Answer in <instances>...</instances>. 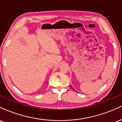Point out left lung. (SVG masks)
Returning <instances> with one entry per match:
<instances>
[{"instance_id":"1","label":"left lung","mask_w":122,"mask_h":122,"mask_svg":"<svg viewBox=\"0 0 122 122\" xmlns=\"http://www.w3.org/2000/svg\"><path fill=\"white\" fill-rule=\"evenodd\" d=\"M72 89H73V90H74V88H72Z\"/></svg>"}]
</instances>
